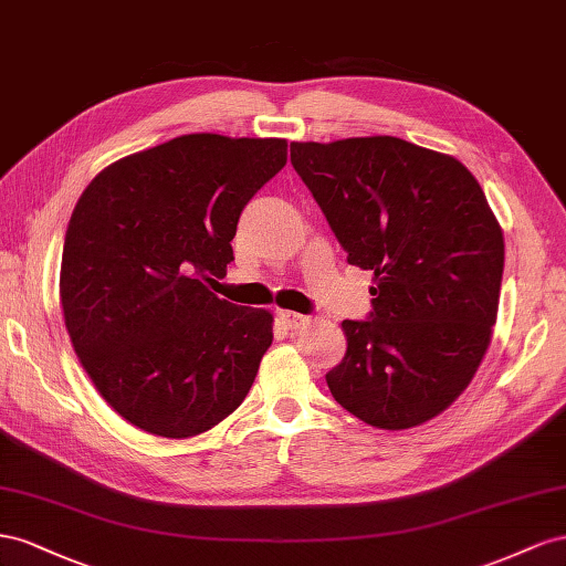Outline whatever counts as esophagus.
<instances>
[{
    "label": "esophagus",
    "mask_w": 566,
    "mask_h": 566,
    "mask_svg": "<svg viewBox=\"0 0 566 566\" xmlns=\"http://www.w3.org/2000/svg\"><path fill=\"white\" fill-rule=\"evenodd\" d=\"M277 317H280V322H282L286 329H298L303 322H305V315L294 313V311H280Z\"/></svg>",
    "instance_id": "1"
}]
</instances>
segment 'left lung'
<instances>
[{
    "label": "left lung",
    "mask_w": 566,
    "mask_h": 566,
    "mask_svg": "<svg viewBox=\"0 0 566 566\" xmlns=\"http://www.w3.org/2000/svg\"><path fill=\"white\" fill-rule=\"evenodd\" d=\"M348 263L373 270V319H344L332 396L377 429H412L448 410L491 346L505 239L458 158L377 135L292 142Z\"/></svg>",
    "instance_id": "obj_1"
}]
</instances>
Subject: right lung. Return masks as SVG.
Returning a JSON list of instances; mask_svg holds the SVG:
<instances>
[{"label": "right lung", "instance_id": "obj_1", "mask_svg": "<svg viewBox=\"0 0 566 566\" xmlns=\"http://www.w3.org/2000/svg\"><path fill=\"white\" fill-rule=\"evenodd\" d=\"M286 139L197 133L125 156L80 193L61 255L63 319L96 391L166 439L220 424L272 344V313L218 298L237 222Z\"/></svg>", "mask_w": 566, "mask_h": 566}]
</instances>
